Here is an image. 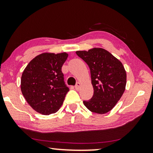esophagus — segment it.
Listing matches in <instances>:
<instances>
[{
    "instance_id": "esophagus-1",
    "label": "esophagus",
    "mask_w": 153,
    "mask_h": 153,
    "mask_svg": "<svg viewBox=\"0 0 153 153\" xmlns=\"http://www.w3.org/2000/svg\"><path fill=\"white\" fill-rule=\"evenodd\" d=\"M81 86V83H76V85H75V88H76V90H79V88H80Z\"/></svg>"
}]
</instances>
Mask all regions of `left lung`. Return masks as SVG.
<instances>
[{
  "instance_id": "left-lung-1",
  "label": "left lung",
  "mask_w": 153,
  "mask_h": 153,
  "mask_svg": "<svg viewBox=\"0 0 153 153\" xmlns=\"http://www.w3.org/2000/svg\"><path fill=\"white\" fill-rule=\"evenodd\" d=\"M76 53L88 65L94 89L93 97L83 104L92 112L106 114L114 107L125 91L127 75L124 67L102 48L78 51Z\"/></svg>"
}]
</instances>
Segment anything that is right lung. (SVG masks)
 <instances>
[{
    "label": "right lung",
    "instance_id": "obj_1",
    "mask_svg": "<svg viewBox=\"0 0 153 153\" xmlns=\"http://www.w3.org/2000/svg\"><path fill=\"white\" fill-rule=\"evenodd\" d=\"M68 56L66 53H42L33 58L23 72L22 94L29 105L39 114L56 113L70 91L62 72Z\"/></svg>",
    "mask_w": 153,
    "mask_h": 153
}]
</instances>
